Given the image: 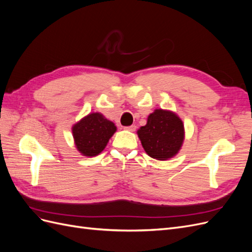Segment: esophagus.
Returning <instances> with one entry per match:
<instances>
[{
  "mask_svg": "<svg viewBox=\"0 0 252 252\" xmlns=\"http://www.w3.org/2000/svg\"><path fill=\"white\" fill-rule=\"evenodd\" d=\"M124 129H126V130H129V131H134L135 129H136V126H135V125L126 126V127H124Z\"/></svg>",
  "mask_w": 252,
  "mask_h": 252,
  "instance_id": "esophagus-1",
  "label": "esophagus"
}]
</instances>
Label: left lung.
<instances>
[{"label":"left lung","instance_id":"1","mask_svg":"<svg viewBox=\"0 0 252 252\" xmlns=\"http://www.w3.org/2000/svg\"><path fill=\"white\" fill-rule=\"evenodd\" d=\"M143 148L151 158L165 161L178 154L184 140V125L171 111L157 109L138 130Z\"/></svg>","mask_w":252,"mask_h":252}]
</instances>
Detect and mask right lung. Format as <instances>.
I'll return each instance as SVG.
<instances>
[{"instance_id": "add662e5", "label": "right lung", "mask_w": 252, "mask_h": 252, "mask_svg": "<svg viewBox=\"0 0 252 252\" xmlns=\"http://www.w3.org/2000/svg\"><path fill=\"white\" fill-rule=\"evenodd\" d=\"M117 127L101 113H90L72 127L75 145L82 155L94 157L107 145Z\"/></svg>"}]
</instances>
